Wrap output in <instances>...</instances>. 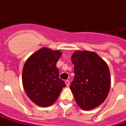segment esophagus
<instances>
[{
    "label": "esophagus",
    "mask_w": 126,
    "mask_h": 126,
    "mask_svg": "<svg viewBox=\"0 0 126 126\" xmlns=\"http://www.w3.org/2000/svg\"><path fill=\"white\" fill-rule=\"evenodd\" d=\"M65 83H66V84L67 87H68L70 84V81L68 80H65Z\"/></svg>",
    "instance_id": "1"
}]
</instances>
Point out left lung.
Instances as JSON below:
<instances>
[{"label":"left lung","mask_w":126,"mask_h":126,"mask_svg":"<svg viewBox=\"0 0 126 126\" xmlns=\"http://www.w3.org/2000/svg\"><path fill=\"white\" fill-rule=\"evenodd\" d=\"M74 79L70 89L78 105L91 110L103 103L110 92L111 77L106 62L94 52L77 51L71 57Z\"/></svg>","instance_id":"left-lung-1"}]
</instances>
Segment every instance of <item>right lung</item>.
<instances>
[{
    "label": "right lung",
    "instance_id": "right-lung-1",
    "mask_svg": "<svg viewBox=\"0 0 126 126\" xmlns=\"http://www.w3.org/2000/svg\"><path fill=\"white\" fill-rule=\"evenodd\" d=\"M62 56L59 50L43 47L27 60L22 81L27 95L35 104L49 107L59 97L65 82L59 78L56 63Z\"/></svg>",
    "mask_w": 126,
    "mask_h": 126
}]
</instances>
